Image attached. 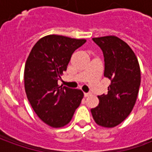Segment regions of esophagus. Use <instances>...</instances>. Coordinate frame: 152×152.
Listing matches in <instances>:
<instances>
[{
    "mask_svg": "<svg viewBox=\"0 0 152 152\" xmlns=\"http://www.w3.org/2000/svg\"><path fill=\"white\" fill-rule=\"evenodd\" d=\"M90 95H91V93H84V96H85V97L89 96Z\"/></svg>",
    "mask_w": 152,
    "mask_h": 152,
    "instance_id": "obj_1",
    "label": "esophagus"
}]
</instances>
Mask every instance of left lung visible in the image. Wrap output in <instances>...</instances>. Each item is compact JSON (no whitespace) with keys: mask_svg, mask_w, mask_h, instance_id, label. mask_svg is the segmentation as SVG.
<instances>
[{"mask_svg":"<svg viewBox=\"0 0 152 152\" xmlns=\"http://www.w3.org/2000/svg\"><path fill=\"white\" fill-rule=\"evenodd\" d=\"M104 56V76L111 80L107 94L98 96L99 105L91 113L98 125L113 128L130 114L140 85L137 57L129 45L116 36L93 38Z\"/></svg>","mask_w":152,"mask_h":152,"instance_id":"8db88e82","label":"left lung"}]
</instances>
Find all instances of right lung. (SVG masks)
<instances>
[{"label":"right lung","mask_w":152,"mask_h":152,"mask_svg":"<svg viewBox=\"0 0 152 152\" xmlns=\"http://www.w3.org/2000/svg\"><path fill=\"white\" fill-rule=\"evenodd\" d=\"M86 42L50 34L34 45L24 68V86L28 100L38 117L57 128L73 118L84 97L80 90L58 87L61 74L67 70L73 53Z\"/></svg>","instance_id":"right-lung-1"}]
</instances>
